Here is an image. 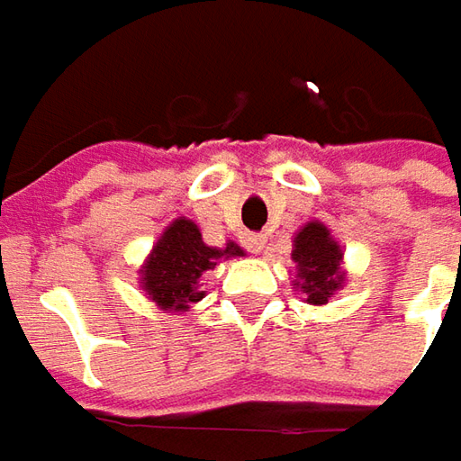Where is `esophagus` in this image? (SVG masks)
Returning <instances> with one entry per match:
<instances>
[{
  "mask_svg": "<svg viewBox=\"0 0 461 461\" xmlns=\"http://www.w3.org/2000/svg\"><path fill=\"white\" fill-rule=\"evenodd\" d=\"M243 246H246L251 254H258V251H264V246H267V236H264V233H246Z\"/></svg>",
  "mask_w": 461,
  "mask_h": 461,
  "instance_id": "34e87169",
  "label": "esophagus"
}]
</instances>
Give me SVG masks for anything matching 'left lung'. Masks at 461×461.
I'll use <instances>...</instances> for the list:
<instances>
[{
  "mask_svg": "<svg viewBox=\"0 0 461 461\" xmlns=\"http://www.w3.org/2000/svg\"><path fill=\"white\" fill-rule=\"evenodd\" d=\"M293 258L300 269L303 293H308L312 305L328 303V297L341 287V249L330 239L326 225L308 222L294 239Z\"/></svg>",
  "mask_w": 461,
  "mask_h": 461,
  "instance_id": "8db88e82",
  "label": "left lung"
}]
</instances>
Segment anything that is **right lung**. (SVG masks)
I'll list each match as a JSON object with an SVG mask.
<instances>
[{
	"mask_svg": "<svg viewBox=\"0 0 461 461\" xmlns=\"http://www.w3.org/2000/svg\"><path fill=\"white\" fill-rule=\"evenodd\" d=\"M236 243L225 249L204 246L203 233L192 221H174L164 236L153 246L151 258L143 269V290L164 310H186L192 303H200L203 294L197 282L207 269H215L218 258L240 257Z\"/></svg>",
	"mask_w": 461,
	"mask_h": 461,
	"instance_id": "1",
	"label": "right lung"
}]
</instances>
